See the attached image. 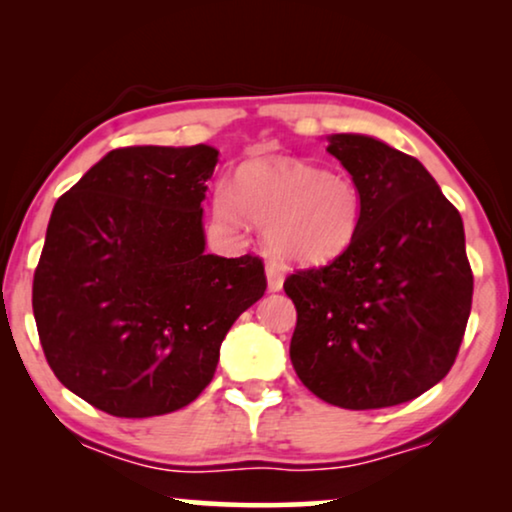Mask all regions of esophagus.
I'll return each mask as SVG.
<instances>
[{
    "instance_id": "obj_1",
    "label": "esophagus",
    "mask_w": 512,
    "mask_h": 512,
    "mask_svg": "<svg viewBox=\"0 0 512 512\" xmlns=\"http://www.w3.org/2000/svg\"><path fill=\"white\" fill-rule=\"evenodd\" d=\"M265 275H268V291H282L284 286V272L277 263L265 265Z\"/></svg>"
}]
</instances>
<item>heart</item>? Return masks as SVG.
Listing matches in <instances>:
<instances>
[{"mask_svg": "<svg viewBox=\"0 0 512 512\" xmlns=\"http://www.w3.org/2000/svg\"><path fill=\"white\" fill-rule=\"evenodd\" d=\"M214 214L265 226L268 251L282 263L324 268L354 244L363 198L347 174L303 160H251L235 172L230 191H216Z\"/></svg>", "mask_w": 512, "mask_h": 512, "instance_id": "b5f03b06", "label": "heart"}]
</instances>
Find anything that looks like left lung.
Returning <instances> with one entry per match:
<instances>
[{
	"instance_id": "obj_1",
	"label": "left lung",
	"mask_w": 512,
	"mask_h": 512,
	"mask_svg": "<svg viewBox=\"0 0 512 512\" xmlns=\"http://www.w3.org/2000/svg\"><path fill=\"white\" fill-rule=\"evenodd\" d=\"M352 174L363 223L345 256L298 270L291 363L321 401L347 410L408 403L450 373L473 300L464 223L417 158L368 135L328 137Z\"/></svg>"
}]
</instances>
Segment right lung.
Segmentation results:
<instances>
[{
	"instance_id": "right-lung-1",
	"label": "right lung",
	"mask_w": 512,
	"mask_h": 512,
	"mask_svg": "<svg viewBox=\"0 0 512 512\" xmlns=\"http://www.w3.org/2000/svg\"><path fill=\"white\" fill-rule=\"evenodd\" d=\"M216 163L207 144L114 149L55 202L32 310L55 377L97 410L142 419L195 401L263 298L261 258L205 254Z\"/></svg>"
}]
</instances>
